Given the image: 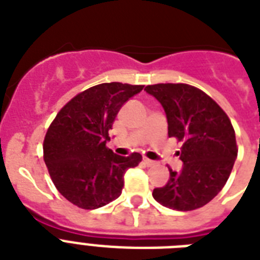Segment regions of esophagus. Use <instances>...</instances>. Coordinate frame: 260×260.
<instances>
[{"instance_id":"1","label":"esophagus","mask_w":260,"mask_h":260,"mask_svg":"<svg viewBox=\"0 0 260 260\" xmlns=\"http://www.w3.org/2000/svg\"><path fill=\"white\" fill-rule=\"evenodd\" d=\"M143 162H144V165H146V166H155V165H156V163L154 162V160H151V159H148V158H143Z\"/></svg>"}]
</instances>
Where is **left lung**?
Segmentation results:
<instances>
[{
    "mask_svg": "<svg viewBox=\"0 0 260 260\" xmlns=\"http://www.w3.org/2000/svg\"><path fill=\"white\" fill-rule=\"evenodd\" d=\"M144 90L162 104L169 138L182 142V170L169 169L170 179L154 189L152 197L170 209H198L224 187L238 156L230 117L213 98L186 83H156Z\"/></svg>",
    "mask_w": 260,
    "mask_h": 260,
    "instance_id": "obj_1",
    "label": "left lung"
}]
</instances>
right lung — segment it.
Returning <instances> with one entry per match:
<instances>
[{"instance_id":"add662e5","label":"right lung","mask_w":260,"mask_h":260,"mask_svg":"<svg viewBox=\"0 0 260 260\" xmlns=\"http://www.w3.org/2000/svg\"><path fill=\"white\" fill-rule=\"evenodd\" d=\"M143 85H95L71 98L51 122L43 158L58 191L82 209H97L120 197L124 174L142 162L138 152L118 156L106 147L118 110Z\"/></svg>"}]
</instances>
